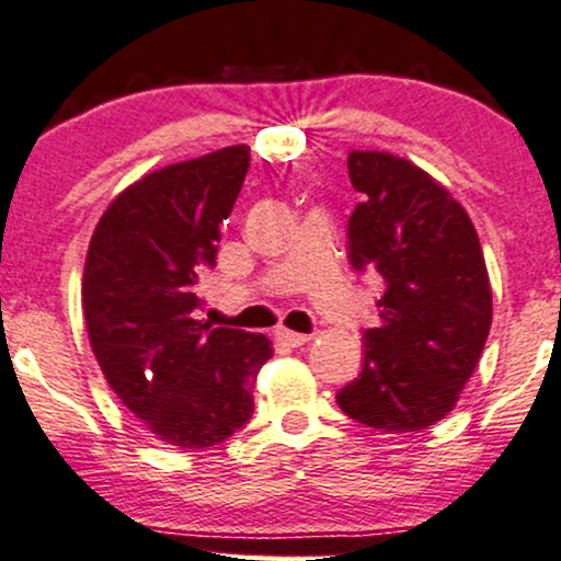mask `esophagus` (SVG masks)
Here are the masks:
<instances>
[{"instance_id": "1", "label": "esophagus", "mask_w": 561, "mask_h": 561, "mask_svg": "<svg viewBox=\"0 0 561 561\" xmlns=\"http://www.w3.org/2000/svg\"><path fill=\"white\" fill-rule=\"evenodd\" d=\"M275 335H278L280 343L291 345V348H299V345L312 341V335H307V333H294V330H283V328H280Z\"/></svg>"}]
</instances>
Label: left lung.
Listing matches in <instances>:
<instances>
[{
	"instance_id": "left-lung-1",
	"label": "left lung",
	"mask_w": 561,
	"mask_h": 561,
	"mask_svg": "<svg viewBox=\"0 0 561 561\" xmlns=\"http://www.w3.org/2000/svg\"><path fill=\"white\" fill-rule=\"evenodd\" d=\"M362 203L348 218V260L379 273V324L364 364L337 392L345 416L387 434L421 432L458 403L492 328V286L479 233L458 199L405 158L354 150Z\"/></svg>"
}]
</instances>
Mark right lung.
I'll return each instance as SVG.
<instances>
[{"label":"right lung","instance_id":"1","mask_svg":"<svg viewBox=\"0 0 561 561\" xmlns=\"http://www.w3.org/2000/svg\"><path fill=\"white\" fill-rule=\"evenodd\" d=\"M247 169V145L158 169L108 205L88 247L82 314L103 377L156 439L182 449L247 424L273 356L265 335L195 320Z\"/></svg>","mask_w":561,"mask_h":561}]
</instances>
